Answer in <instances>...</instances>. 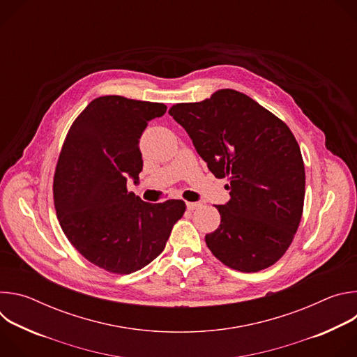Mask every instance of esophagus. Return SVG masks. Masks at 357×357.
Here are the masks:
<instances>
[{
    "label": "esophagus",
    "mask_w": 357,
    "mask_h": 357,
    "mask_svg": "<svg viewBox=\"0 0 357 357\" xmlns=\"http://www.w3.org/2000/svg\"><path fill=\"white\" fill-rule=\"evenodd\" d=\"M199 206H200L199 202H186V208H188L189 211H195V209H197Z\"/></svg>",
    "instance_id": "obj_1"
}]
</instances>
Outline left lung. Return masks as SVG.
Masks as SVG:
<instances>
[{
  "label": "left lung",
  "mask_w": 357,
  "mask_h": 357,
  "mask_svg": "<svg viewBox=\"0 0 357 357\" xmlns=\"http://www.w3.org/2000/svg\"><path fill=\"white\" fill-rule=\"evenodd\" d=\"M216 178H227L230 200L216 206L220 226L205 240L225 266L257 273L275 264L298 230L305 167L289 127L251 97L218 90L168 112Z\"/></svg>",
  "instance_id": "1"
}]
</instances>
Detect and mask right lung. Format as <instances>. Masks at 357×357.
Instances as JSON below:
<instances>
[{
    "label": "right lung",
    "instance_id": "add662e5",
    "mask_svg": "<svg viewBox=\"0 0 357 357\" xmlns=\"http://www.w3.org/2000/svg\"><path fill=\"white\" fill-rule=\"evenodd\" d=\"M162 103L123 96L94 98L63 141L54 176L59 225L82 256L113 274H131L164 251L183 200L146 203L127 189L142 169L139 138Z\"/></svg>",
    "mask_w": 357,
    "mask_h": 357
}]
</instances>
